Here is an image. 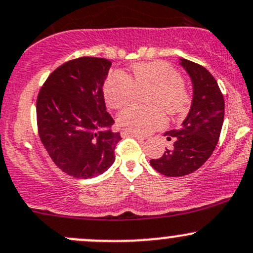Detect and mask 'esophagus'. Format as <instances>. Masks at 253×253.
Returning a JSON list of instances; mask_svg holds the SVG:
<instances>
[{
  "mask_svg": "<svg viewBox=\"0 0 253 253\" xmlns=\"http://www.w3.org/2000/svg\"><path fill=\"white\" fill-rule=\"evenodd\" d=\"M122 137H134L135 139L138 140H144L145 138L143 137V135H139V134H134V133H131V132H126V131H122L121 132Z\"/></svg>",
  "mask_w": 253,
  "mask_h": 253,
  "instance_id": "1",
  "label": "esophagus"
}]
</instances>
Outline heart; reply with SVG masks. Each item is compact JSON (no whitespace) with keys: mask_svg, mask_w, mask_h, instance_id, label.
Segmentation results:
<instances>
[{"mask_svg":"<svg viewBox=\"0 0 253 253\" xmlns=\"http://www.w3.org/2000/svg\"><path fill=\"white\" fill-rule=\"evenodd\" d=\"M183 76L165 62L137 63L131 74L113 73L104 84L105 102L110 108L120 109L133 102L137 91H150L148 104L153 108L132 105L119 114L120 128L134 134H148L161 128L166 122L162 109L169 115L179 116L188 111L191 95L183 84Z\"/></svg>","mask_w":253,"mask_h":253,"instance_id":"b5f03b06","label":"heart"}]
</instances>
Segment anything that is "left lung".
Wrapping results in <instances>:
<instances>
[{
  "mask_svg": "<svg viewBox=\"0 0 253 253\" xmlns=\"http://www.w3.org/2000/svg\"><path fill=\"white\" fill-rule=\"evenodd\" d=\"M180 65L193 82L190 111L180 128L165 133L174 140L173 147L150 160L153 169L167 177H182L200 169L216 148L224 120V98L212 74L187 59H180Z\"/></svg>",
  "mask_w": 253,
  "mask_h": 253,
  "instance_id": "obj_1",
  "label": "left lung"
}]
</instances>
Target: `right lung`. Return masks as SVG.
<instances>
[{
  "label": "right lung",
  "mask_w": 253,
  "mask_h": 253,
  "mask_svg": "<svg viewBox=\"0 0 253 253\" xmlns=\"http://www.w3.org/2000/svg\"><path fill=\"white\" fill-rule=\"evenodd\" d=\"M111 62L81 57L64 63L47 78L36 102L40 139L53 162L74 178L97 177L115 161L121 140L110 129L103 84Z\"/></svg>",
  "instance_id": "add662e5"
}]
</instances>
